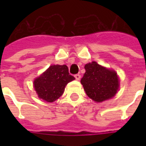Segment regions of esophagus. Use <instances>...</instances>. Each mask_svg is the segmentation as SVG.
<instances>
[{
    "mask_svg": "<svg viewBox=\"0 0 146 146\" xmlns=\"http://www.w3.org/2000/svg\"><path fill=\"white\" fill-rule=\"evenodd\" d=\"M74 77H75V79L77 80H80L81 76H80V74H75V75H74Z\"/></svg>",
    "mask_w": 146,
    "mask_h": 146,
    "instance_id": "obj_1",
    "label": "esophagus"
}]
</instances>
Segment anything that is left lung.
<instances>
[{
  "label": "left lung",
  "mask_w": 146,
  "mask_h": 146,
  "mask_svg": "<svg viewBox=\"0 0 146 146\" xmlns=\"http://www.w3.org/2000/svg\"><path fill=\"white\" fill-rule=\"evenodd\" d=\"M86 73L80 82L88 97L97 102L114 96L119 86L115 72L91 62L85 66Z\"/></svg>",
  "instance_id": "8db88e82"
}]
</instances>
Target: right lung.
<instances>
[{"instance_id": "add662e5", "label": "right lung", "mask_w": 146, "mask_h": 146, "mask_svg": "<svg viewBox=\"0 0 146 146\" xmlns=\"http://www.w3.org/2000/svg\"><path fill=\"white\" fill-rule=\"evenodd\" d=\"M74 79L66 65H53L35 80L33 85L40 99L52 102L62 96L66 86Z\"/></svg>"}]
</instances>
